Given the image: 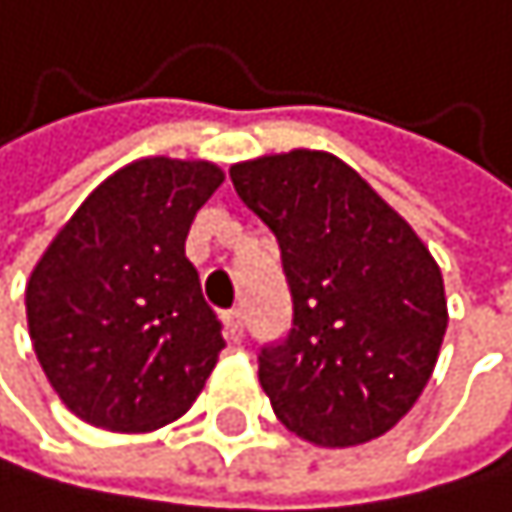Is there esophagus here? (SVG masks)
Listing matches in <instances>:
<instances>
[{
	"instance_id": "esophagus-1",
	"label": "esophagus",
	"mask_w": 512,
	"mask_h": 512,
	"mask_svg": "<svg viewBox=\"0 0 512 512\" xmlns=\"http://www.w3.org/2000/svg\"><path fill=\"white\" fill-rule=\"evenodd\" d=\"M223 326H226V335H230L233 342L242 339V329H245V314H242V307H233V311H226L223 314Z\"/></svg>"
}]
</instances>
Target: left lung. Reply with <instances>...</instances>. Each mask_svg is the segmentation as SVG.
Returning <instances> with one entry per match:
<instances>
[{
    "label": "left lung",
    "mask_w": 512,
    "mask_h": 512,
    "mask_svg": "<svg viewBox=\"0 0 512 512\" xmlns=\"http://www.w3.org/2000/svg\"><path fill=\"white\" fill-rule=\"evenodd\" d=\"M279 242L292 329L258 376L289 432L323 448L379 438L416 404L448 329L441 270L354 167L295 149L230 167Z\"/></svg>",
    "instance_id": "obj_1"
}]
</instances>
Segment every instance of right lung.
Segmentation results:
<instances>
[{"label": "right lung", "mask_w": 512, "mask_h": 512, "mask_svg": "<svg viewBox=\"0 0 512 512\" xmlns=\"http://www.w3.org/2000/svg\"><path fill=\"white\" fill-rule=\"evenodd\" d=\"M220 183L211 161H133L83 201L33 267V351L83 423L152 432L205 388L223 335L186 236Z\"/></svg>", "instance_id": "right-lung-1"}]
</instances>
